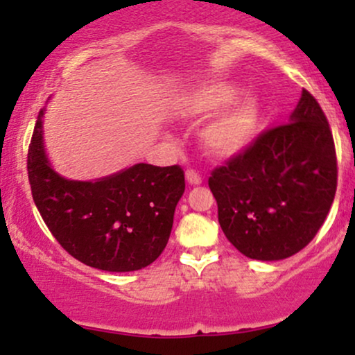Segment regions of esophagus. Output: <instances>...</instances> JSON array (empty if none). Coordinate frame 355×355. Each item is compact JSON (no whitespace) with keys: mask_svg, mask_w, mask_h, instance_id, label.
Instances as JSON below:
<instances>
[{"mask_svg":"<svg viewBox=\"0 0 355 355\" xmlns=\"http://www.w3.org/2000/svg\"><path fill=\"white\" fill-rule=\"evenodd\" d=\"M186 179H188L189 184H201V181H202L201 174L196 173V171H194V169L186 171Z\"/></svg>","mask_w":355,"mask_h":355,"instance_id":"obj_1","label":"esophagus"}]
</instances>
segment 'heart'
I'll return each mask as SVG.
<instances>
[{"instance_id":"1","label":"heart","mask_w":355,"mask_h":355,"mask_svg":"<svg viewBox=\"0 0 355 355\" xmlns=\"http://www.w3.org/2000/svg\"><path fill=\"white\" fill-rule=\"evenodd\" d=\"M236 95V89L226 82L205 85L186 101V115L191 119L209 117L234 101ZM258 121H260V109L257 101L252 97L240 98L228 110H223L202 130V146L214 157L234 156L250 144L257 132Z\"/></svg>"}]
</instances>
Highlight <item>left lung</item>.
Returning <instances> with one entry per match:
<instances>
[{"instance_id":"8db88e82","label":"left lung","mask_w":355,"mask_h":355,"mask_svg":"<svg viewBox=\"0 0 355 355\" xmlns=\"http://www.w3.org/2000/svg\"><path fill=\"white\" fill-rule=\"evenodd\" d=\"M208 184L223 233L245 257L273 261L304 250L337 189L332 130L315 97L302 90L288 122L213 169Z\"/></svg>"}]
</instances>
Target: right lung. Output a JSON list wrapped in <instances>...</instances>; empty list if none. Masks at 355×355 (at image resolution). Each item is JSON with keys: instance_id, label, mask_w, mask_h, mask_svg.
<instances>
[{"instance_id": "right-lung-1", "label": "right lung", "mask_w": 355, "mask_h": 355, "mask_svg": "<svg viewBox=\"0 0 355 355\" xmlns=\"http://www.w3.org/2000/svg\"><path fill=\"white\" fill-rule=\"evenodd\" d=\"M43 110L30 147L31 196L62 248L105 272H134L157 260L184 193L181 166L135 164L97 181H69L55 173L43 149Z\"/></svg>"}]
</instances>
